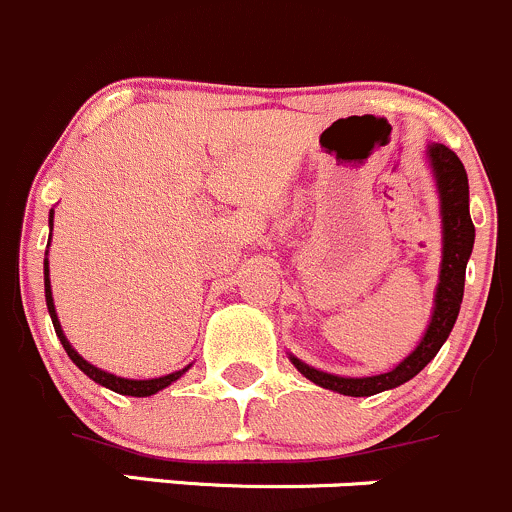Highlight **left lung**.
<instances>
[{
  "label": "left lung",
  "mask_w": 512,
  "mask_h": 512,
  "mask_svg": "<svg viewBox=\"0 0 512 512\" xmlns=\"http://www.w3.org/2000/svg\"><path fill=\"white\" fill-rule=\"evenodd\" d=\"M425 160H428L430 172H433L435 190H438L440 197V225H443V255H440V275L428 327H425L423 337L413 347V352H408V357H403L393 370L382 372V375H335V372L317 370V367L307 365L300 357L287 352L292 365L320 388L350 395V398H370V395L382 393V390L398 388L403 382L413 380L438 355V350L453 332L460 305H463L465 267H468L470 255H473L475 242V227L473 220H470L468 175H465V167L458 160V155L445 145H438V142H430L425 147Z\"/></svg>",
  "instance_id": "left-lung-1"
}]
</instances>
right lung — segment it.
<instances>
[{"instance_id":"right-lung-1","label":"right lung","mask_w":512,"mask_h":512,"mask_svg":"<svg viewBox=\"0 0 512 512\" xmlns=\"http://www.w3.org/2000/svg\"><path fill=\"white\" fill-rule=\"evenodd\" d=\"M52 227H54V210H49V240H52ZM44 300H47V310H49V317H52L54 332H57V337H59V342H62L64 350H67L69 360H72L74 365H77L79 370H82L84 375L89 377V380H94V382H97V385H102V388L112 390V393L130 395V398H150V395H155V393H160V390L170 388L172 382L180 380V377L185 375V372L192 367V362H190V365H187V367L170 372V375L150 377V380H132V377H119V375H114V372H107V370H102V367H97V365H92V362L84 360V357L79 355L77 350H74L72 342L67 340V335H64L62 322H59L57 310H54L52 285H49V260H47V252H44Z\"/></svg>"}]
</instances>
